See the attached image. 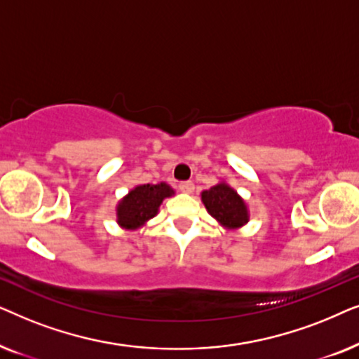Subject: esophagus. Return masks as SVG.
<instances>
[{
    "label": "esophagus",
    "mask_w": 359,
    "mask_h": 359,
    "mask_svg": "<svg viewBox=\"0 0 359 359\" xmlns=\"http://www.w3.org/2000/svg\"><path fill=\"white\" fill-rule=\"evenodd\" d=\"M178 188L181 193H186V194H191L194 191V183L193 181H181L178 184Z\"/></svg>",
    "instance_id": "34e87169"
}]
</instances>
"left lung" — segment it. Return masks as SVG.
I'll return each instance as SVG.
<instances>
[{
	"instance_id": "8db88e82",
	"label": "left lung",
	"mask_w": 359,
	"mask_h": 359,
	"mask_svg": "<svg viewBox=\"0 0 359 359\" xmlns=\"http://www.w3.org/2000/svg\"><path fill=\"white\" fill-rule=\"evenodd\" d=\"M201 201L208 212L225 229H240L250 220L248 208L242 196L225 181L203 191Z\"/></svg>"
}]
</instances>
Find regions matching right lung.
I'll return each instance as SVG.
<instances>
[{"mask_svg":"<svg viewBox=\"0 0 359 359\" xmlns=\"http://www.w3.org/2000/svg\"><path fill=\"white\" fill-rule=\"evenodd\" d=\"M173 194V188L166 183L135 186L117 204V224L126 230L144 227L150 219L158 214V208L163 199Z\"/></svg>","mask_w":359,"mask_h":359,"instance_id":"right-lung-1","label":"right lung"}]
</instances>
